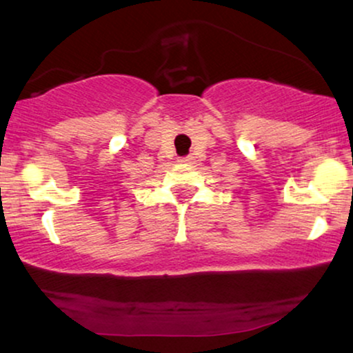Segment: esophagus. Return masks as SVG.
<instances>
[{
    "instance_id": "esophagus-1",
    "label": "esophagus",
    "mask_w": 353,
    "mask_h": 353,
    "mask_svg": "<svg viewBox=\"0 0 353 353\" xmlns=\"http://www.w3.org/2000/svg\"><path fill=\"white\" fill-rule=\"evenodd\" d=\"M192 161H194V157H192V156L180 157V162H183V163H192Z\"/></svg>"
}]
</instances>
